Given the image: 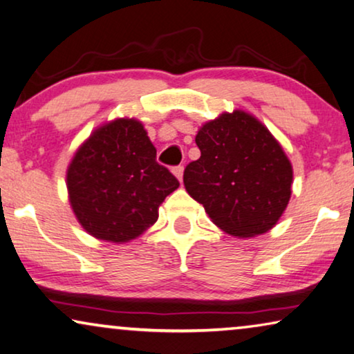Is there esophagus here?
Here are the masks:
<instances>
[{"label":"esophagus","instance_id":"34e87169","mask_svg":"<svg viewBox=\"0 0 354 354\" xmlns=\"http://www.w3.org/2000/svg\"><path fill=\"white\" fill-rule=\"evenodd\" d=\"M183 173H184V168L183 167H175V168H173V175L178 178L179 183L183 181Z\"/></svg>","mask_w":354,"mask_h":354}]
</instances>
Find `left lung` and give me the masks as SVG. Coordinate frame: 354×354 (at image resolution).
Here are the masks:
<instances>
[{
	"instance_id": "1",
	"label": "left lung",
	"mask_w": 354,
	"mask_h": 354,
	"mask_svg": "<svg viewBox=\"0 0 354 354\" xmlns=\"http://www.w3.org/2000/svg\"><path fill=\"white\" fill-rule=\"evenodd\" d=\"M200 159L184 170V187L221 230L239 239L273 229L292 194L291 160L259 119L223 113L197 131Z\"/></svg>"
}]
</instances>
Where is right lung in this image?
<instances>
[{
  "instance_id": "obj_1",
  "label": "right lung",
  "mask_w": 354,
  "mask_h": 354,
  "mask_svg": "<svg viewBox=\"0 0 354 354\" xmlns=\"http://www.w3.org/2000/svg\"><path fill=\"white\" fill-rule=\"evenodd\" d=\"M156 154L133 118L104 122L77 147L66 170L68 200L88 235L120 245L156 224L162 202L179 187Z\"/></svg>"
}]
</instances>
